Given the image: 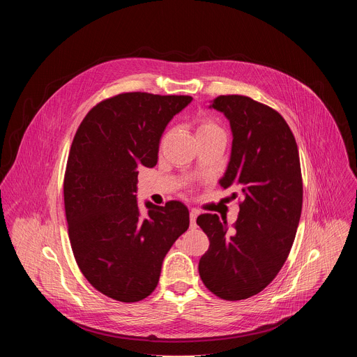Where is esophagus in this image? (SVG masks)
Here are the masks:
<instances>
[{"label": "esophagus", "instance_id": "1", "mask_svg": "<svg viewBox=\"0 0 357 357\" xmlns=\"http://www.w3.org/2000/svg\"><path fill=\"white\" fill-rule=\"evenodd\" d=\"M197 211H190L189 213V219H190V227L195 229L196 227V218H197Z\"/></svg>", "mask_w": 357, "mask_h": 357}]
</instances>
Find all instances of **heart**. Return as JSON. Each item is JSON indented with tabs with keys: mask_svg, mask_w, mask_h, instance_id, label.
Returning <instances> with one entry per match:
<instances>
[{
	"mask_svg": "<svg viewBox=\"0 0 357 357\" xmlns=\"http://www.w3.org/2000/svg\"><path fill=\"white\" fill-rule=\"evenodd\" d=\"M196 135H197V139H202V138H208V137H215V135H220V137H225V131L223 128L216 123L213 121L212 119H200L199 123H197V127H196ZM168 137V134L164 137L162 141H165Z\"/></svg>",
	"mask_w": 357,
	"mask_h": 357,
	"instance_id": "1",
	"label": "heart"
}]
</instances>
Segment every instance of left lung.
Masks as SVG:
<instances>
[{
	"instance_id": "obj_1",
	"label": "left lung",
	"mask_w": 357,
	"mask_h": 357,
	"mask_svg": "<svg viewBox=\"0 0 357 357\" xmlns=\"http://www.w3.org/2000/svg\"><path fill=\"white\" fill-rule=\"evenodd\" d=\"M211 107L227 117L233 132L220 186L237 189L243 202L231 229L218 215L197 218L211 241L199 275L216 296L240 301L261 292L288 257L302 211L299 154L291 128L274 109L238 94L219 96Z\"/></svg>"
}]
</instances>
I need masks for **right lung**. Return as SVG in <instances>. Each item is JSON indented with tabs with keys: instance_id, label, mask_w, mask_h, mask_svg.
<instances>
[{
	"instance_id": "obj_1",
	"label": "right lung",
	"mask_w": 357,
	"mask_h": 357,
	"mask_svg": "<svg viewBox=\"0 0 357 357\" xmlns=\"http://www.w3.org/2000/svg\"><path fill=\"white\" fill-rule=\"evenodd\" d=\"M190 96L121 93L80 123L68 158L63 196L69 240L86 280L101 294L137 302L154 291L167 252L189 227L178 200L137 203L138 167H155L162 132Z\"/></svg>"
}]
</instances>
